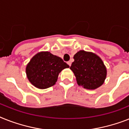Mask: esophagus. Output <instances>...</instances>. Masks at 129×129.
Masks as SVG:
<instances>
[{"instance_id":"esophagus-1","label":"esophagus","mask_w":129,"mask_h":129,"mask_svg":"<svg viewBox=\"0 0 129 129\" xmlns=\"http://www.w3.org/2000/svg\"><path fill=\"white\" fill-rule=\"evenodd\" d=\"M67 64H69V65L71 67V61H68V62H67Z\"/></svg>"}]
</instances>
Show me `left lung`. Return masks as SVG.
<instances>
[{
    "mask_svg": "<svg viewBox=\"0 0 129 129\" xmlns=\"http://www.w3.org/2000/svg\"><path fill=\"white\" fill-rule=\"evenodd\" d=\"M74 59L70 69L76 76L78 86L88 90H95L104 84L107 69L98 55L80 50L74 55Z\"/></svg>",
    "mask_w": 129,
    "mask_h": 129,
    "instance_id": "obj_1",
    "label": "left lung"
}]
</instances>
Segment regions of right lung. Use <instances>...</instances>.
<instances>
[{"mask_svg": "<svg viewBox=\"0 0 129 129\" xmlns=\"http://www.w3.org/2000/svg\"><path fill=\"white\" fill-rule=\"evenodd\" d=\"M69 66L62 58L49 51H41L31 58L25 68L27 79L39 89H46L56 84L58 74Z\"/></svg>", "mask_w": 129, "mask_h": 129, "instance_id": "1", "label": "right lung"}]
</instances>
